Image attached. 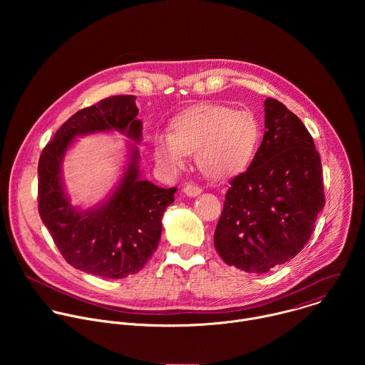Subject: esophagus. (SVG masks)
Returning a JSON list of instances; mask_svg holds the SVG:
<instances>
[{
	"label": "esophagus",
	"mask_w": 365,
	"mask_h": 365,
	"mask_svg": "<svg viewBox=\"0 0 365 365\" xmlns=\"http://www.w3.org/2000/svg\"><path fill=\"white\" fill-rule=\"evenodd\" d=\"M202 189L197 186V185H193V183H187L185 187H183V193L189 197H195L197 195H200Z\"/></svg>",
	"instance_id": "34e87169"
}]
</instances>
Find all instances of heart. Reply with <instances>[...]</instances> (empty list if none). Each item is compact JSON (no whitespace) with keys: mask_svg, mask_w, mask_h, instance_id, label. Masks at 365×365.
I'll list each match as a JSON object with an SVG mask.
<instances>
[{"mask_svg":"<svg viewBox=\"0 0 365 365\" xmlns=\"http://www.w3.org/2000/svg\"><path fill=\"white\" fill-rule=\"evenodd\" d=\"M262 128L251 111L218 103L192 107L170 121V134H155L153 151L158 163L175 173L185 168L187 154L211 178L234 176L252 162Z\"/></svg>","mask_w":365,"mask_h":365,"instance_id":"b5f03b06","label":"heart"}]
</instances>
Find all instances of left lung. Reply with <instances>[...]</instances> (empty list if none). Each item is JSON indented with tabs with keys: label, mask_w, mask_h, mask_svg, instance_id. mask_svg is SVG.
Listing matches in <instances>:
<instances>
[{
	"label": "left lung",
	"mask_w": 365,
	"mask_h": 365,
	"mask_svg": "<svg viewBox=\"0 0 365 365\" xmlns=\"http://www.w3.org/2000/svg\"><path fill=\"white\" fill-rule=\"evenodd\" d=\"M264 137L231 180L214 244L228 266L267 273L294 258L325 206L322 163L304 124L282 102H264Z\"/></svg>",
	"instance_id": "8db88e82"
}]
</instances>
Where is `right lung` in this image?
<instances>
[{
	"label": "right lung",
	"mask_w": 365,
	"mask_h": 365,
	"mask_svg": "<svg viewBox=\"0 0 365 365\" xmlns=\"http://www.w3.org/2000/svg\"><path fill=\"white\" fill-rule=\"evenodd\" d=\"M134 95L99 101L72 115L55 134L38 160V214L66 262L85 273L124 279L140 272L162 237V217L176 187H159L140 178L138 144L143 123ZM118 130L133 142L115 190L101 204L82 210L64 190L61 168L76 136Z\"/></svg>",
	"instance_id": "right-lung-1"
}]
</instances>
